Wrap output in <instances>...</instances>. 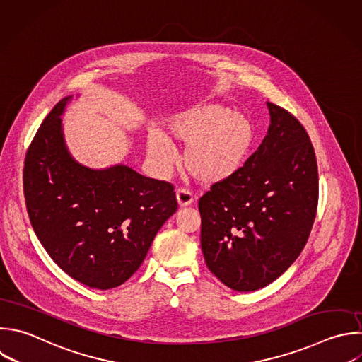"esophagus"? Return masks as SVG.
I'll use <instances>...</instances> for the list:
<instances>
[{
    "label": "esophagus",
    "mask_w": 362,
    "mask_h": 362,
    "mask_svg": "<svg viewBox=\"0 0 362 362\" xmlns=\"http://www.w3.org/2000/svg\"><path fill=\"white\" fill-rule=\"evenodd\" d=\"M177 202L181 208H184V206H188L194 202V197L189 191H187L184 188H180V189H177Z\"/></svg>",
    "instance_id": "34e87169"
}]
</instances>
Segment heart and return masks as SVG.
Instances as JSON below:
<instances>
[{"mask_svg": "<svg viewBox=\"0 0 362 362\" xmlns=\"http://www.w3.org/2000/svg\"><path fill=\"white\" fill-rule=\"evenodd\" d=\"M256 140L253 122L219 103H201L171 115L158 130L148 133L146 151L165 171L175 163L173 144L185 146L182 164L204 185L222 184L242 171Z\"/></svg>", "mask_w": 362, "mask_h": 362, "instance_id": "b5f03b06", "label": "heart"}]
</instances>
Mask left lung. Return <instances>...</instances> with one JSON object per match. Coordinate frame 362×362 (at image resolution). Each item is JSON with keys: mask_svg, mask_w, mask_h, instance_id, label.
Returning a JSON list of instances; mask_svg holds the SVG:
<instances>
[{"mask_svg": "<svg viewBox=\"0 0 362 362\" xmlns=\"http://www.w3.org/2000/svg\"><path fill=\"white\" fill-rule=\"evenodd\" d=\"M270 126L233 178L198 202L201 247L208 269L229 288L259 290L281 276L310 236L318 173L307 132L267 102Z\"/></svg>", "mask_w": 362, "mask_h": 362, "instance_id": "8db88e82", "label": "left lung"}]
</instances>
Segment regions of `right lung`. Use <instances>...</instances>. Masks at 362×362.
Here are the masks:
<instances>
[{
  "mask_svg": "<svg viewBox=\"0 0 362 362\" xmlns=\"http://www.w3.org/2000/svg\"><path fill=\"white\" fill-rule=\"evenodd\" d=\"M71 100L68 96L57 103L28 148L27 209L38 239L65 273L109 290L137 272L178 204L171 184L129 165L95 170L78 163L61 119Z\"/></svg>",
  "mask_w": 362,
  "mask_h": 362,
  "instance_id": "obj_1",
  "label": "right lung"
}]
</instances>
